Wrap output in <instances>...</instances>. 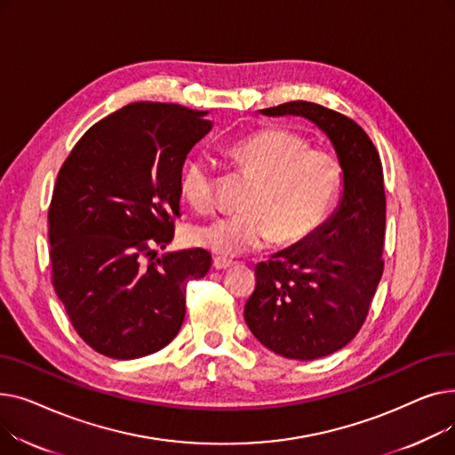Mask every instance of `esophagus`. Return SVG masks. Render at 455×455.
I'll return each instance as SVG.
<instances>
[{
	"instance_id": "obj_1",
	"label": "esophagus",
	"mask_w": 455,
	"mask_h": 455,
	"mask_svg": "<svg viewBox=\"0 0 455 455\" xmlns=\"http://www.w3.org/2000/svg\"><path fill=\"white\" fill-rule=\"evenodd\" d=\"M213 267L218 271H225V269L232 267V261L225 259V258H213Z\"/></svg>"
}]
</instances>
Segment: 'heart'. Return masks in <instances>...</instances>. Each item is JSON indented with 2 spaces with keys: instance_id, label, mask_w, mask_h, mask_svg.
<instances>
[{
  "instance_id": "heart-1",
  "label": "heart",
  "mask_w": 455,
  "mask_h": 455,
  "mask_svg": "<svg viewBox=\"0 0 455 455\" xmlns=\"http://www.w3.org/2000/svg\"><path fill=\"white\" fill-rule=\"evenodd\" d=\"M230 160L254 179L245 212L220 215L189 228L188 240L218 256H242L275 240L295 245L328 218L341 189L338 158L285 129H267L227 149ZM184 199L197 210L213 204V165L208 156L191 158L180 175Z\"/></svg>"
}]
</instances>
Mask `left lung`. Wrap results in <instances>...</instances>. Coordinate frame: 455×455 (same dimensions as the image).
Returning a JSON list of instances; mask_svg holds the SVG:
<instances>
[{"label": "left lung", "mask_w": 455, "mask_h": 455, "mask_svg": "<svg viewBox=\"0 0 455 455\" xmlns=\"http://www.w3.org/2000/svg\"><path fill=\"white\" fill-rule=\"evenodd\" d=\"M259 112L309 119L328 136L343 170L336 212L304 242L254 267L256 288L243 312L269 350L317 360L355 338L384 273V172L367 132L336 110L291 101Z\"/></svg>", "instance_id": "8db88e82"}]
</instances>
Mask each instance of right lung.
Wrapping results in <instances>:
<instances>
[{
  "label": "right lung",
  "instance_id": "obj_1",
  "mask_svg": "<svg viewBox=\"0 0 455 455\" xmlns=\"http://www.w3.org/2000/svg\"><path fill=\"white\" fill-rule=\"evenodd\" d=\"M206 114L131 103L90 127L59 172L47 213L53 288L83 341L114 360L170 345L188 282L212 266L203 249L155 252L173 240L182 165L212 129Z\"/></svg>",
  "mask_w": 455,
  "mask_h": 455
}]
</instances>
